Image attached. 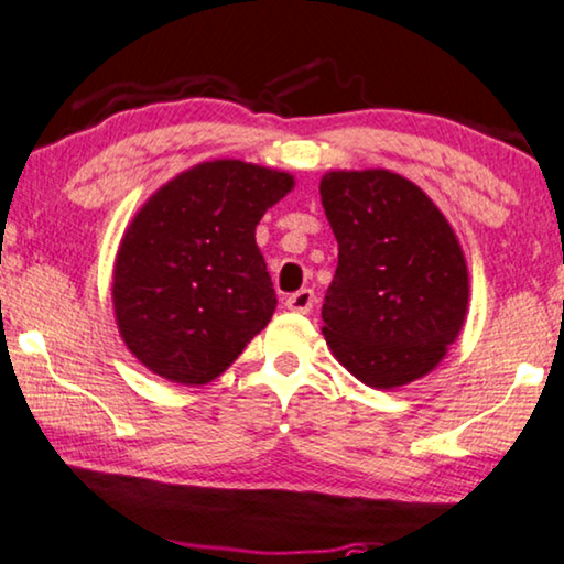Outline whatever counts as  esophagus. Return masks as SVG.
Returning <instances> with one entry per match:
<instances>
[{"mask_svg": "<svg viewBox=\"0 0 564 564\" xmlns=\"http://www.w3.org/2000/svg\"><path fill=\"white\" fill-rule=\"evenodd\" d=\"M314 304H316V296L311 289H301L285 299V308L296 311V314H308V311L314 308Z\"/></svg>", "mask_w": 564, "mask_h": 564, "instance_id": "obj_1", "label": "esophagus"}]
</instances>
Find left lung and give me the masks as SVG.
Listing matches in <instances>:
<instances>
[{"mask_svg":"<svg viewBox=\"0 0 564 564\" xmlns=\"http://www.w3.org/2000/svg\"><path fill=\"white\" fill-rule=\"evenodd\" d=\"M318 192L339 242L322 308L332 355L377 390L427 375L468 311L456 232L417 184L388 170L329 172Z\"/></svg>","mask_w":564,"mask_h":564,"instance_id":"obj_1","label":"left lung"}]
</instances>
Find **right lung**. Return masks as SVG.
Segmentation results:
<instances>
[{
    "instance_id": "1",
    "label": "right lung",
    "mask_w": 564,
    "mask_h": 564,
    "mask_svg": "<svg viewBox=\"0 0 564 564\" xmlns=\"http://www.w3.org/2000/svg\"><path fill=\"white\" fill-rule=\"evenodd\" d=\"M291 189V174L215 159L147 199L113 265L116 324L141 365L207 384L265 329L279 301L256 225Z\"/></svg>"
}]
</instances>
